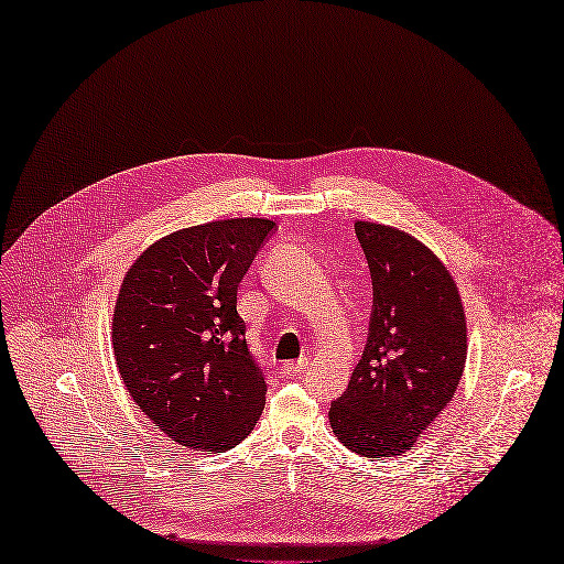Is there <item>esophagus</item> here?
I'll use <instances>...</instances> for the list:
<instances>
[{
    "mask_svg": "<svg viewBox=\"0 0 564 564\" xmlns=\"http://www.w3.org/2000/svg\"><path fill=\"white\" fill-rule=\"evenodd\" d=\"M307 364H310V359H307V357H303V359H299V361H291V364H286V366H284V371H286L289 376H296V373H303V371H305Z\"/></svg>",
    "mask_w": 564,
    "mask_h": 564,
    "instance_id": "1",
    "label": "esophagus"
}]
</instances>
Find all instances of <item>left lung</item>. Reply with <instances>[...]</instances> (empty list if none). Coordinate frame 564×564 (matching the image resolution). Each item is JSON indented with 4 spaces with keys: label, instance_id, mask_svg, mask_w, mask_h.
I'll list each match as a JSON object with an SVG mask.
<instances>
[{
    "label": "left lung",
    "instance_id": "obj_1",
    "mask_svg": "<svg viewBox=\"0 0 564 564\" xmlns=\"http://www.w3.org/2000/svg\"><path fill=\"white\" fill-rule=\"evenodd\" d=\"M373 280L364 355L328 422L361 457L411 451L457 392L467 361V319L457 284L432 249L408 232L357 221Z\"/></svg>",
    "mask_w": 564,
    "mask_h": 564
}]
</instances>
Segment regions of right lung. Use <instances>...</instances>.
<instances>
[{
    "label": "right lung",
    "mask_w": 564,
    "mask_h": 564,
    "mask_svg": "<svg viewBox=\"0 0 564 564\" xmlns=\"http://www.w3.org/2000/svg\"><path fill=\"white\" fill-rule=\"evenodd\" d=\"M275 224L224 219L153 242L123 278L111 343L140 411L184 448L224 453L265 405L238 284Z\"/></svg>",
    "instance_id": "right-lung-1"
}]
</instances>
